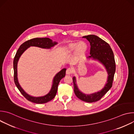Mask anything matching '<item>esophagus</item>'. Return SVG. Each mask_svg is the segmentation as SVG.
<instances>
[{
	"instance_id": "34e87169",
	"label": "esophagus",
	"mask_w": 134,
	"mask_h": 134,
	"mask_svg": "<svg viewBox=\"0 0 134 134\" xmlns=\"http://www.w3.org/2000/svg\"><path fill=\"white\" fill-rule=\"evenodd\" d=\"M72 72H73L72 69L71 68H68L66 70V74H67V75H70V74H71L72 73Z\"/></svg>"
}]
</instances>
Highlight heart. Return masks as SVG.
Wrapping results in <instances>:
<instances>
[{"label": "heart", "instance_id": "heart-1", "mask_svg": "<svg viewBox=\"0 0 134 134\" xmlns=\"http://www.w3.org/2000/svg\"><path fill=\"white\" fill-rule=\"evenodd\" d=\"M87 45L84 41L77 42H71L65 47L64 50L67 53H70L75 50L76 57H82L87 51Z\"/></svg>", "mask_w": 134, "mask_h": 134}]
</instances>
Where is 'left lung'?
I'll return each instance as SVG.
<instances>
[{
  "mask_svg": "<svg viewBox=\"0 0 134 134\" xmlns=\"http://www.w3.org/2000/svg\"><path fill=\"white\" fill-rule=\"evenodd\" d=\"M83 37L86 38L90 43L91 55L88 58L98 60L105 66L108 74L107 83L104 87L100 91L90 95L85 94L79 90L76 83V79L73 77L74 93L76 96L82 101L91 103L100 100L112 87L116 71V63L113 52L107 42L94 35L84 36Z\"/></svg>",
  "mask_w": 134,
  "mask_h": 134,
  "instance_id": "8db88e82",
  "label": "left lung"
}]
</instances>
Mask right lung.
Listing matches in <instances>:
<instances>
[{
  "instance_id": "obj_1",
  "label": "right lung",
  "mask_w": 134,
  "mask_h": 134,
  "mask_svg": "<svg viewBox=\"0 0 134 134\" xmlns=\"http://www.w3.org/2000/svg\"><path fill=\"white\" fill-rule=\"evenodd\" d=\"M57 42L53 41L50 39L48 37H43V38H34V39L29 40L25 42H24L21 45L20 48H18L17 52L14 57V61H13V67H14V80L15 84L20 91L21 94L23 96L29 101L32 102L37 103V104H42L47 103L51 100H52L54 97L55 96L57 89H58V86L60 80L64 77L66 75V68L63 69L61 71H60L58 74H57L55 76V77L53 80V84L51 87V89L49 93L46 95L45 96L41 97H33L30 96V95L26 94L24 90L20 86V84L18 83L17 80V63L19 58L21 57V54L25 51L29 47L31 46H35L40 47L42 48L46 49H50L51 47H53L54 45L57 44Z\"/></svg>"
}]
</instances>
